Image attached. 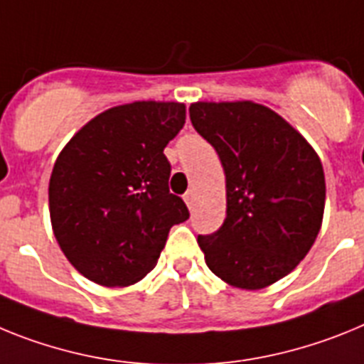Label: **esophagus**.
Returning <instances> with one entry per match:
<instances>
[{
  "mask_svg": "<svg viewBox=\"0 0 364 364\" xmlns=\"http://www.w3.org/2000/svg\"><path fill=\"white\" fill-rule=\"evenodd\" d=\"M183 200H185V203L188 205V208H192V205H194V200H196V192L186 191V194L183 196Z\"/></svg>",
  "mask_w": 364,
  "mask_h": 364,
  "instance_id": "esophagus-1",
  "label": "esophagus"
}]
</instances>
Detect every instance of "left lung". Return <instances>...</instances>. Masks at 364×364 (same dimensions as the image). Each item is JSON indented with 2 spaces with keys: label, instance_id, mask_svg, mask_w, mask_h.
<instances>
[{
  "label": "left lung",
  "instance_id": "8db88e82",
  "mask_svg": "<svg viewBox=\"0 0 364 364\" xmlns=\"http://www.w3.org/2000/svg\"><path fill=\"white\" fill-rule=\"evenodd\" d=\"M188 113L225 172V221L213 235L198 236L208 269L240 289L271 286L295 269L321 230V159L262 104L194 102Z\"/></svg>",
  "mask_w": 364,
  "mask_h": 364
}]
</instances>
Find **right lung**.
I'll return each mask as SVG.
<instances>
[{"label":"right lung","mask_w":364,"mask_h":364,"mask_svg":"<svg viewBox=\"0 0 364 364\" xmlns=\"http://www.w3.org/2000/svg\"><path fill=\"white\" fill-rule=\"evenodd\" d=\"M181 102L122 104L82 126L49 181L53 232L91 282L124 287L156 267L172 225L188 220L170 194L164 146L185 124Z\"/></svg>","instance_id":"add662e5"}]
</instances>
